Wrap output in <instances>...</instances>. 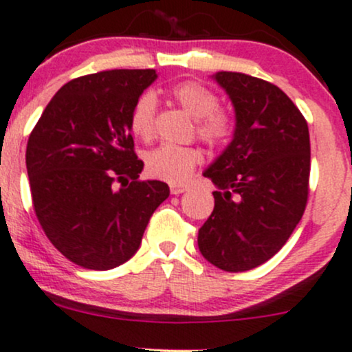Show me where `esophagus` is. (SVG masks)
<instances>
[{"label": "esophagus", "mask_w": 352, "mask_h": 352, "mask_svg": "<svg viewBox=\"0 0 352 352\" xmlns=\"http://www.w3.org/2000/svg\"><path fill=\"white\" fill-rule=\"evenodd\" d=\"M169 191H171V195H181V192L188 191V186L186 184H171Z\"/></svg>", "instance_id": "obj_1"}]
</instances>
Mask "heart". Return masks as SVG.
Here are the masks:
<instances>
[{
    "instance_id": "b5f03b06",
    "label": "heart",
    "mask_w": 352,
    "mask_h": 352,
    "mask_svg": "<svg viewBox=\"0 0 352 352\" xmlns=\"http://www.w3.org/2000/svg\"><path fill=\"white\" fill-rule=\"evenodd\" d=\"M169 94L181 108L195 118V131L201 141L209 146H221L234 131L231 113L221 108L214 91L199 81H179L169 88ZM156 98L153 93H143L134 101L129 113V129L138 140L149 141L155 136ZM203 160L196 146L161 144L144 155V168L151 177L183 183L192 169Z\"/></svg>"
}]
</instances>
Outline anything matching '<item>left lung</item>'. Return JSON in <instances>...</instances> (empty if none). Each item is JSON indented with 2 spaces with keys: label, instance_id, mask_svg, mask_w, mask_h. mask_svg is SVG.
Instances as JSON below:
<instances>
[{
  "label": "left lung",
  "instance_id": "obj_1",
  "mask_svg": "<svg viewBox=\"0 0 352 352\" xmlns=\"http://www.w3.org/2000/svg\"><path fill=\"white\" fill-rule=\"evenodd\" d=\"M236 111L231 144L204 171L218 186L197 232L201 254L229 272L271 259L301 221L309 195V129L298 106L270 81L221 71Z\"/></svg>",
  "mask_w": 352,
  "mask_h": 352
}]
</instances>
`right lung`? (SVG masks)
<instances>
[{"mask_svg":"<svg viewBox=\"0 0 352 352\" xmlns=\"http://www.w3.org/2000/svg\"><path fill=\"white\" fill-rule=\"evenodd\" d=\"M155 69H111L66 82L30 134L26 169L43 231L65 258L106 271L138 251L163 181H141L129 113Z\"/></svg>","mask_w":352,"mask_h":352,"instance_id":"add662e5","label":"right lung"}]
</instances>
